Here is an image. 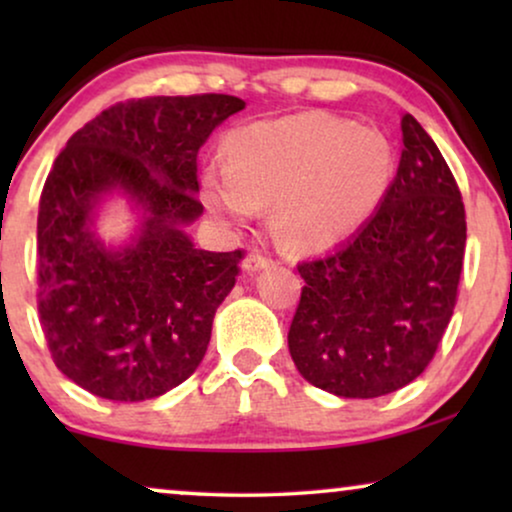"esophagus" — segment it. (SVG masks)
Segmentation results:
<instances>
[{"instance_id":"34e87169","label":"esophagus","mask_w":512,"mask_h":512,"mask_svg":"<svg viewBox=\"0 0 512 512\" xmlns=\"http://www.w3.org/2000/svg\"><path fill=\"white\" fill-rule=\"evenodd\" d=\"M270 265H272V258L265 256L263 251H251V254H247V258L242 261L244 272H261V270H268Z\"/></svg>"}]
</instances>
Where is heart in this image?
<instances>
[{"instance_id": "heart-1", "label": "heart", "mask_w": 512, "mask_h": 512, "mask_svg": "<svg viewBox=\"0 0 512 512\" xmlns=\"http://www.w3.org/2000/svg\"><path fill=\"white\" fill-rule=\"evenodd\" d=\"M228 165L209 163L202 193L216 214L247 221L275 200V228L296 249L352 235L387 193L396 158L375 128L303 111L230 132Z\"/></svg>"}]
</instances>
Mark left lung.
Listing matches in <instances>:
<instances>
[{
    "label": "left lung",
    "mask_w": 512,
    "mask_h": 512,
    "mask_svg": "<svg viewBox=\"0 0 512 512\" xmlns=\"http://www.w3.org/2000/svg\"><path fill=\"white\" fill-rule=\"evenodd\" d=\"M394 184L352 240L298 263L305 279L289 352L314 387L377 398L424 373L450 324L466 249V212L443 153L401 118Z\"/></svg>",
    "instance_id": "left-lung-1"
}]
</instances>
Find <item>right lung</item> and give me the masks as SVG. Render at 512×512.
Segmentation results:
<instances>
[{"instance_id":"obj_1","label":"right lung","mask_w":512,"mask_h":512,"mask_svg":"<svg viewBox=\"0 0 512 512\" xmlns=\"http://www.w3.org/2000/svg\"><path fill=\"white\" fill-rule=\"evenodd\" d=\"M242 109L216 93L116 102L55 158L37 219L39 321L55 366L90 394L149 401L200 366L244 251L195 249L181 226L202 214L200 146ZM116 187L145 219L132 245L107 250L89 226Z\"/></svg>"}]
</instances>
